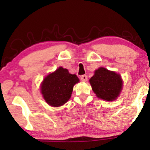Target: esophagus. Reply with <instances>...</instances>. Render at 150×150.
<instances>
[{"instance_id": "34e87169", "label": "esophagus", "mask_w": 150, "mask_h": 150, "mask_svg": "<svg viewBox=\"0 0 150 150\" xmlns=\"http://www.w3.org/2000/svg\"><path fill=\"white\" fill-rule=\"evenodd\" d=\"M80 80L82 81V82H86L87 80V76L86 75H83L80 77Z\"/></svg>"}]
</instances>
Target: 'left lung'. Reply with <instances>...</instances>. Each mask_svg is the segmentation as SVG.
Masks as SVG:
<instances>
[{
    "label": "left lung",
    "instance_id": "8db88e82",
    "mask_svg": "<svg viewBox=\"0 0 150 150\" xmlns=\"http://www.w3.org/2000/svg\"><path fill=\"white\" fill-rule=\"evenodd\" d=\"M93 92L103 100L113 101L119 95L123 83L119 74L99 68L89 80Z\"/></svg>",
    "mask_w": 150,
    "mask_h": 150
}]
</instances>
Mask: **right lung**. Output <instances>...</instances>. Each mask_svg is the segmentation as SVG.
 Here are the masks:
<instances>
[{"label": "right lung", "instance_id": "obj_1", "mask_svg": "<svg viewBox=\"0 0 150 150\" xmlns=\"http://www.w3.org/2000/svg\"><path fill=\"white\" fill-rule=\"evenodd\" d=\"M78 82L76 75H72L67 69L60 67L44 78L41 87L42 94L51 106H62L69 100L73 86Z\"/></svg>", "mask_w": 150, "mask_h": 150}]
</instances>
